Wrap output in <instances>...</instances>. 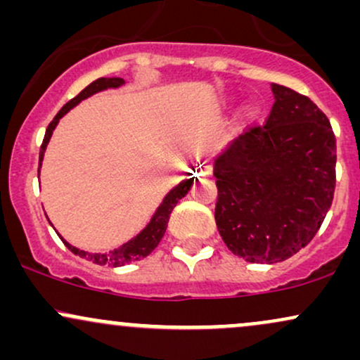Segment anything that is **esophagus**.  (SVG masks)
Wrapping results in <instances>:
<instances>
[{"instance_id": "1", "label": "esophagus", "mask_w": 360, "mask_h": 360, "mask_svg": "<svg viewBox=\"0 0 360 360\" xmlns=\"http://www.w3.org/2000/svg\"><path fill=\"white\" fill-rule=\"evenodd\" d=\"M198 172H200V176H203V177L212 176V172H213L212 164H210V162H203V164H200V167H198Z\"/></svg>"}]
</instances>
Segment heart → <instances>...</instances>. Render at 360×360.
<instances>
[{
    "instance_id": "obj_1",
    "label": "heart",
    "mask_w": 360,
    "mask_h": 360,
    "mask_svg": "<svg viewBox=\"0 0 360 360\" xmlns=\"http://www.w3.org/2000/svg\"><path fill=\"white\" fill-rule=\"evenodd\" d=\"M255 115H257V106H255L254 103H249V105L243 108V117L252 118V117H255Z\"/></svg>"
}]
</instances>
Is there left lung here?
<instances>
[{"label": "left lung", "mask_w": 360, "mask_h": 360, "mask_svg": "<svg viewBox=\"0 0 360 360\" xmlns=\"http://www.w3.org/2000/svg\"><path fill=\"white\" fill-rule=\"evenodd\" d=\"M264 125L214 160V220L223 242L255 264L286 260L307 247L335 193L337 142L326 115L308 96L272 84Z\"/></svg>", "instance_id": "obj_1"}]
</instances>
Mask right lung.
Instances as JSON below:
<instances>
[{
  "label": "right lung",
  "instance_id": "obj_1",
  "mask_svg": "<svg viewBox=\"0 0 360 360\" xmlns=\"http://www.w3.org/2000/svg\"><path fill=\"white\" fill-rule=\"evenodd\" d=\"M123 82L125 81H123L122 77H100V79L91 82L89 86H86V88L82 89L76 98H72L71 101L65 103V105L60 108L59 113H57L56 117H53L52 122L49 123L47 130H45L42 147H40L39 166H42L45 147H47L49 140H51L53 128L57 127L59 120L64 117L69 110L74 108L77 103H81L82 100H86V98H89L91 94L98 93V91H103V89H108V88H118V86H122ZM193 181H194V177L189 176L188 179L181 181V183L177 184L174 189H171V191L167 193V196L164 198V201L160 203L159 208H157V212L154 213V217H152L150 223H148L146 229H143L142 232L137 235V237L131 238L130 242L123 243V245L118 247V249L106 252V254H89V252L79 250V249H76V247H72L71 243L65 242L64 238H62V242H64V245L68 247L72 254L79 255V257H84L86 260H93V262L98 264V266H105V264H108V266H111V267H120V266H125V264L135 262V260L147 257V255L150 254V252L154 250L157 245H159L160 238H162L164 233H166L167 221H169V217H171L172 210H174L177 201H179L181 198H184L186 194H188L189 189H191Z\"/></svg>",
  "mask_w": 360,
  "mask_h": 360
}]
</instances>
